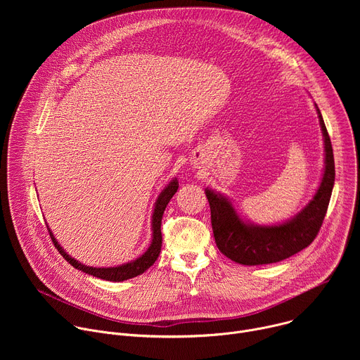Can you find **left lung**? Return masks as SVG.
<instances>
[{
	"mask_svg": "<svg viewBox=\"0 0 360 360\" xmlns=\"http://www.w3.org/2000/svg\"><path fill=\"white\" fill-rule=\"evenodd\" d=\"M316 111L325 142V171L312 200L293 218L279 225H253L240 219L226 196L208 188L205 189L211 207L217 246L231 261L248 266L275 264L309 246L316 238L335 184V160L330 138L318 105Z\"/></svg>",
	"mask_w": 360,
	"mask_h": 360,
	"instance_id": "8db88e82",
	"label": "left lung"
}]
</instances>
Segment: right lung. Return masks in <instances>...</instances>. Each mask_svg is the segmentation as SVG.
Returning <instances> with one entry per match:
<instances>
[{"instance_id":"right-lung-1","label":"right lung","mask_w":360,"mask_h":360,"mask_svg":"<svg viewBox=\"0 0 360 360\" xmlns=\"http://www.w3.org/2000/svg\"><path fill=\"white\" fill-rule=\"evenodd\" d=\"M178 179L174 178L167 186L165 189L160 193L157 202H155V208H153L152 212V242L149 245V248L146 249V252L143 255H141L138 259L131 261L128 264L120 265V266H114V268H92V266H86L82 265L81 262L75 261L74 258L63 249V246L58 243V240L54 238L53 232L49 231V236L53 239L56 248L58 249V252L64 256V259L72 265L75 269H79L88 275H92L95 278L104 279V281H112V282H122L131 278H135L141 274H143L146 269H149L155 261L158 259L160 252H161V246H162V233H161V221H162V215L165 212V208L168 202L171 200V198L175 195V192L178 191Z\"/></svg>"}]
</instances>
